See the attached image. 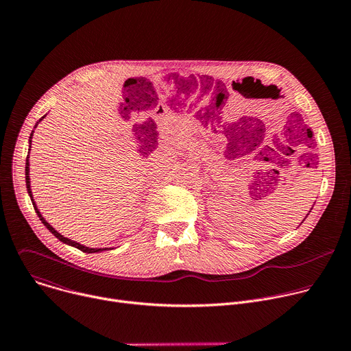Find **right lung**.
Returning <instances> with one entry per match:
<instances>
[{"instance_id": "add662e5", "label": "right lung", "mask_w": 351, "mask_h": 351, "mask_svg": "<svg viewBox=\"0 0 351 351\" xmlns=\"http://www.w3.org/2000/svg\"><path fill=\"white\" fill-rule=\"evenodd\" d=\"M44 118V117H43ZM41 118V119H43ZM33 134V133H32ZM32 134H30V138H32ZM32 141V140H30ZM27 158H29V156H27ZM27 158H26V186H27V191H29V194H30V198L33 199V197H32V190H30V179H29V161H27ZM33 207H34V210H36V213H37V215H38V218H40V221L44 223V226L51 232L56 237H58L62 243H66V244H69V245H73V247H76V248H79V250H82V252H84V253H98V252H103V250H108V248H88V247H84V245H82V244H79V243H76V241H73V240H71V239H68V237H64L61 233H58L51 225H49L43 217H41V214L38 213V210H37V207H36V204H34V202H33Z\"/></svg>"}]
</instances>
